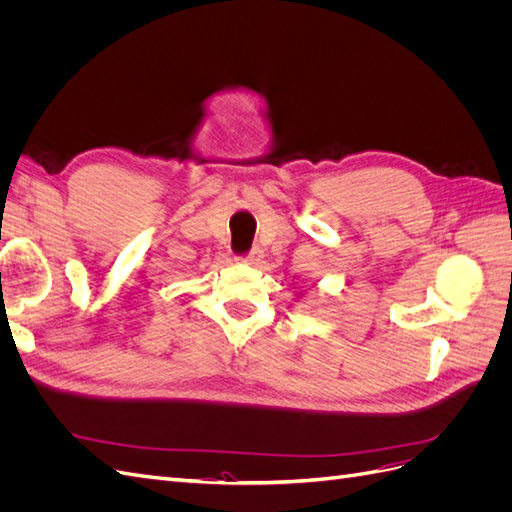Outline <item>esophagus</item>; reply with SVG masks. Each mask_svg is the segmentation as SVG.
<instances>
[{"mask_svg": "<svg viewBox=\"0 0 512 512\" xmlns=\"http://www.w3.org/2000/svg\"><path fill=\"white\" fill-rule=\"evenodd\" d=\"M239 260H243V262H247V265H256V262L262 258V250L260 247H254V250H250L247 254H241V256H237Z\"/></svg>", "mask_w": 512, "mask_h": 512, "instance_id": "obj_1", "label": "esophagus"}]
</instances>
